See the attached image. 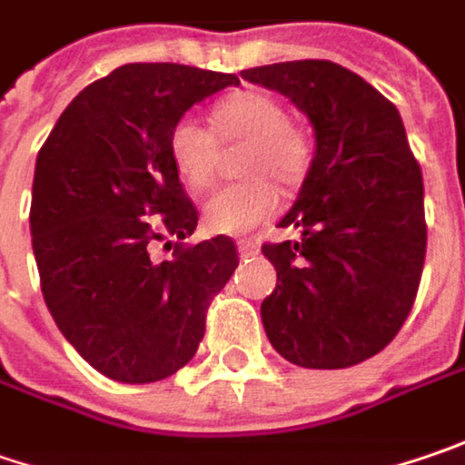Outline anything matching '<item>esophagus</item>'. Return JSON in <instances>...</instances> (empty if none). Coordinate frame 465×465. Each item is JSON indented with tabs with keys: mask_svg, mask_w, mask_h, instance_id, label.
<instances>
[{
	"mask_svg": "<svg viewBox=\"0 0 465 465\" xmlns=\"http://www.w3.org/2000/svg\"><path fill=\"white\" fill-rule=\"evenodd\" d=\"M238 251H241V256H251L259 251V243L253 238H243V241H238Z\"/></svg>",
	"mask_w": 465,
	"mask_h": 465,
	"instance_id": "1",
	"label": "esophagus"
}]
</instances>
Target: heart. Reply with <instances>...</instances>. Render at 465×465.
I'll list each match as a JSON object with an SVG mask.
<instances>
[{
	"instance_id": "b5f03b06",
	"label": "heart",
	"mask_w": 465,
	"mask_h": 465,
	"mask_svg": "<svg viewBox=\"0 0 465 465\" xmlns=\"http://www.w3.org/2000/svg\"><path fill=\"white\" fill-rule=\"evenodd\" d=\"M222 146L245 143L238 174L203 201L201 222L214 235H238L274 214L277 191L303 183L313 159L309 130L288 117L285 104L267 91L245 88L220 99L209 112V128L196 117H183L170 130V162L185 188L203 191L214 180Z\"/></svg>"
}]
</instances>
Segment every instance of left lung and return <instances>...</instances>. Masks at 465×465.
Segmentation results:
<instances>
[{
    "instance_id": "1",
    "label": "left lung",
    "mask_w": 465,
    "mask_h": 465,
    "mask_svg": "<svg viewBox=\"0 0 465 465\" xmlns=\"http://www.w3.org/2000/svg\"><path fill=\"white\" fill-rule=\"evenodd\" d=\"M241 75L285 94L316 138L298 201L280 222L301 227V241L262 245L277 269L262 303L269 342L303 369L356 366L403 327L427 256L424 180L401 112L330 59Z\"/></svg>"
}]
</instances>
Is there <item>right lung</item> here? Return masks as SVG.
<instances>
[{"instance_id": "obj_1", "label": "right lung", "mask_w": 465, "mask_h": 465, "mask_svg": "<svg viewBox=\"0 0 465 465\" xmlns=\"http://www.w3.org/2000/svg\"><path fill=\"white\" fill-rule=\"evenodd\" d=\"M238 75L123 64L85 85L35 159L31 235L59 332L114 382H159L196 356L206 312L238 267L232 238L196 245L198 212L170 162V130ZM173 250L156 260L153 248Z\"/></svg>"}]
</instances>
